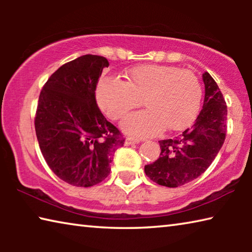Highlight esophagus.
Returning <instances> with one entry per match:
<instances>
[{"mask_svg":"<svg viewBox=\"0 0 252 252\" xmlns=\"http://www.w3.org/2000/svg\"><path fill=\"white\" fill-rule=\"evenodd\" d=\"M141 140L140 139H135V138H126V146H131V144H136V143H140Z\"/></svg>","mask_w":252,"mask_h":252,"instance_id":"34e87169","label":"esophagus"}]
</instances>
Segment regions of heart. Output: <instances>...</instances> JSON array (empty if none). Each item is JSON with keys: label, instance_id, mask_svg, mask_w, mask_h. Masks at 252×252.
I'll list each match as a JSON object with an SVG mask.
<instances>
[{"label": "heart", "instance_id": "heart-1", "mask_svg": "<svg viewBox=\"0 0 252 252\" xmlns=\"http://www.w3.org/2000/svg\"><path fill=\"white\" fill-rule=\"evenodd\" d=\"M125 82L102 78L96 85V102L112 120L122 118L141 104L147 110L131 113L121 121L126 133L150 136L168 127L182 131L197 118L202 88L191 71L176 66L142 64L125 72Z\"/></svg>", "mask_w": 252, "mask_h": 252}]
</instances>
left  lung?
Segmentation results:
<instances>
[{
  "mask_svg": "<svg viewBox=\"0 0 252 252\" xmlns=\"http://www.w3.org/2000/svg\"><path fill=\"white\" fill-rule=\"evenodd\" d=\"M204 101L197 120L174 139L159 141L158 160L147 164L144 172L160 186L177 188L197 179L218 155L227 133V105L218 84L202 74Z\"/></svg>",
  "mask_w": 252,
  "mask_h": 252,
  "instance_id": "left-lung-1",
  "label": "left lung"
}]
</instances>
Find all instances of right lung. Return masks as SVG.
I'll use <instances>...</instances> for the list:
<instances>
[{
  "mask_svg": "<svg viewBox=\"0 0 252 252\" xmlns=\"http://www.w3.org/2000/svg\"><path fill=\"white\" fill-rule=\"evenodd\" d=\"M108 66L103 57L82 55L60 66L40 93L34 125L41 152L50 169L72 186L103 181L114 152L125 144L95 100L97 81Z\"/></svg>",
  "mask_w": 252,
  "mask_h": 252,
  "instance_id": "right-lung-1",
  "label": "right lung"
}]
</instances>
